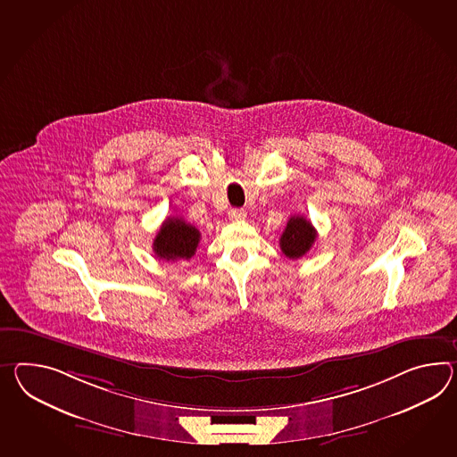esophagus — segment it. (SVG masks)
<instances>
[{"instance_id": "34e87169", "label": "esophagus", "mask_w": 457, "mask_h": 457, "mask_svg": "<svg viewBox=\"0 0 457 457\" xmlns=\"http://www.w3.org/2000/svg\"><path fill=\"white\" fill-rule=\"evenodd\" d=\"M245 210L243 208H233V210H229V218L233 220V221H241V220H245Z\"/></svg>"}]
</instances>
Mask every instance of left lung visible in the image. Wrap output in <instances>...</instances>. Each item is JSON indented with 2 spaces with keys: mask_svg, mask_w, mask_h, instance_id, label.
<instances>
[{
  "mask_svg": "<svg viewBox=\"0 0 457 457\" xmlns=\"http://www.w3.org/2000/svg\"><path fill=\"white\" fill-rule=\"evenodd\" d=\"M317 231L303 216H292L280 236V249L289 259H299L311 251Z\"/></svg>",
  "mask_w": 457,
  "mask_h": 457,
  "instance_id": "obj_1",
  "label": "left lung"
}]
</instances>
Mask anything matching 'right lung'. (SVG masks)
Listing matches in <instances>:
<instances>
[{
    "mask_svg": "<svg viewBox=\"0 0 457 457\" xmlns=\"http://www.w3.org/2000/svg\"><path fill=\"white\" fill-rule=\"evenodd\" d=\"M201 234L181 218H167L154 241V253L165 261H188L195 256Z\"/></svg>",
    "mask_w": 457,
    "mask_h": 457,
    "instance_id": "obj_1",
    "label": "right lung"
}]
</instances>
